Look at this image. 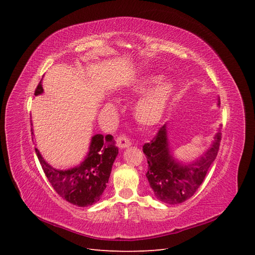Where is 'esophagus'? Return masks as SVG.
<instances>
[{"label":"esophagus","instance_id":"34e87169","mask_svg":"<svg viewBox=\"0 0 255 255\" xmlns=\"http://www.w3.org/2000/svg\"><path fill=\"white\" fill-rule=\"evenodd\" d=\"M117 144L120 149H126L128 148V146L132 144V142H130V140L126 135H120L117 138Z\"/></svg>","mask_w":255,"mask_h":255}]
</instances>
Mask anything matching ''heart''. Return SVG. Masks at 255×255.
<instances>
[{
  "label": "heart",
  "instance_id": "1",
  "mask_svg": "<svg viewBox=\"0 0 255 255\" xmlns=\"http://www.w3.org/2000/svg\"><path fill=\"white\" fill-rule=\"evenodd\" d=\"M159 75H142L137 78L132 87L135 91L147 90L154 84L156 86L138 100L134 107V117L143 127H153L163 119L173 94V84L160 82Z\"/></svg>",
  "mask_w": 255,
  "mask_h": 255
}]
</instances>
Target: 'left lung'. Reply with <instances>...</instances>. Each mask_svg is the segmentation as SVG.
<instances>
[{"instance_id":"8db88e82","label":"left lung","mask_w":255,"mask_h":255,"mask_svg":"<svg viewBox=\"0 0 255 255\" xmlns=\"http://www.w3.org/2000/svg\"><path fill=\"white\" fill-rule=\"evenodd\" d=\"M220 141L221 128L216 133L212 146L202 156L191 164H181L171 155L167 126L161 127L156 136L142 146L149 165L145 176L159 201L179 204L194 195L217 156Z\"/></svg>"}]
</instances>
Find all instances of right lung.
<instances>
[{"label":"right lung","mask_w":255,"mask_h":255,"mask_svg":"<svg viewBox=\"0 0 255 255\" xmlns=\"http://www.w3.org/2000/svg\"><path fill=\"white\" fill-rule=\"evenodd\" d=\"M41 82L38 84L35 96L41 95ZM33 134V128H32ZM38 159L52 187L66 201L78 206H89L98 202L109 183L118 148L112 135L97 134L91 138L89 152L83 163L68 170H57L43 159L35 148Z\"/></svg>","instance_id":"obj_1"}]
</instances>
